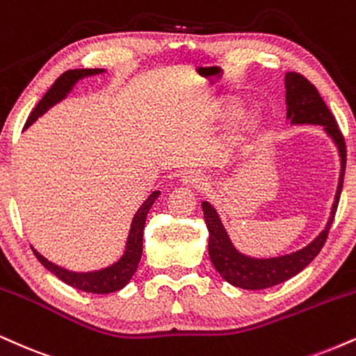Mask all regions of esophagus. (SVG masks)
<instances>
[{
    "mask_svg": "<svg viewBox=\"0 0 356 356\" xmlns=\"http://www.w3.org/2000/svg\"><path fill=\"white\" fill-rule=\"evenodd\" d=\"M181 182L182 186L191 187V189H200V187H204L207 184V177L204 174L195 172V170H189V172L182 174Z\"/></svg>",
    "mask_w": 356,
    "mask_h": 356,
    "instance_id": "obj_1",
    "label": "esophagus"
}]
</instances>
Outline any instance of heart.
<instances>
[{
    "label": "heart",
    "mask_w": 356,
    "mask_h": 356,
    "mask_svg": "<svg viewBox=\"0 0 356 356\" xmlns=\"http://www.w3.org/2000/svg\"><path fill=\"white\" fill-rule=\"evenodd\" d=\"M235 108L234 102H230V104L225 106V114H230L232 113V109ZM260 124V114L257 113L255 109H248L245 113L241 114V118L237 119V122H235L234 129H232V136H230V140H232L234 144L241 143V140L247 139L248 136L254 134L257 127H259Z\"/></svg>",
    "instance_id": "heart-1"
}]
</instances>
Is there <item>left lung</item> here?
Here are the masks:
<instances>
[{
	"instance_id": "8db88e82",
	"label": "left lung",
	"mask_w": 356,
	"mask_h": 356,
	"mask_svg": "<svg viewBox=\"0 0 356 356\" xmlns=\"http://www.w3.org/2000/svg\"><path fill=\"white\" fill-rule=\"evenodd\" d=\"M285 102H286V121L292 126L300 124H315L322 126L327 136L337 145L338 156H340V177L335 200H333L332 212L325 229L300 250L292 254L268 257V259H257L238 252L230 241L224 224H222L219 213L213 205L202 202L204 219L209 230V257L220 273V277L230 285L245 290H264L273 285L282 284L300 273L312 260L322 250L325 241L328 237V230L335 219V212L340 200L341 187H343L345 165H346V145L341 136L338 124L330 113L318 91L310 81L303 78L298 72H286L285 74Z\"/></svg>"
}]
</instances>
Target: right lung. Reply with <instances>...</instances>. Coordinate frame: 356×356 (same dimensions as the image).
Segmentation results:
<instances>
[{"label": "right lung", "instance_id": "add662e5", "mask_svg": "<svg viewBox=\"0 0 356 356\" xmlns=\"http://www.w3.org/2000/svg\"><path fill=\"white\" fill-rule=\"evenodd\" d=\"M106 70H71L66 71L64 74L59 76L56 79V83L51 86L48 92L42 96V99L38 102L36 108L33 109V113L29 114L26 124H24V129H28L33 122L38 121V118H41L46 111H49L53 106L66 99V96L72 91L76 83L84 78H91V76L102 74ZM161 192L154 191L147 199L144 200L143 205L137 209L136 216L132 217L129 234H127L126 247L121 259L115 260L114 264L108 265V267L99 268V270L92 272H72L67 268L59 267L53 262H49L46 257H42L36 248H33L34 255L40 262L44 265V268L64 282L66 285L74 286V289L81 290V292L88 293H113L121 290L131 282L132 275L137 270V265H139L140 255H143V235H144V225H145V217H147L149 211H151L152 204L156 202V199L159 197Z\"/></svg>", "mask_w": 356, "mask_h": 356}]
</instances>
